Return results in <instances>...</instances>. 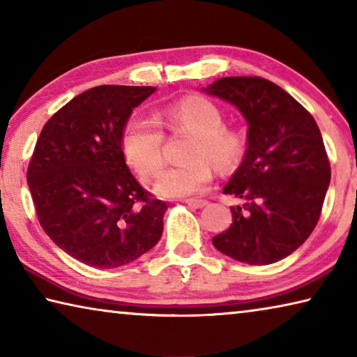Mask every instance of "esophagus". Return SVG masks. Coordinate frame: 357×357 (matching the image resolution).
Wrapping results in <instances>:
<instances>
[{
  "mask_svg": "<svg viewBox=\"0 0 357 357\" xmlns=\"http://www.w3.org/2000/svg\"><path fill=\"white\" fill-rule=\"evenodd\" d=\"M185 204L190 208H195V209H202L208 204L206 200H185Z\"/></svg>",
  "mask_w": 357,
  "mask_h": 357,
  "instance_id": "esophagus-1",
  "label": "esophagus"
}]
</instances>
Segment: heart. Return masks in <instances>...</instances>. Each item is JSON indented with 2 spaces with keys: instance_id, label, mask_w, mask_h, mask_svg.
Returning <instances> with one entry per match:
<instances>
[{
  "instance_id": "b5f03b06",
  "label": "heart",
  "mask_w": 357,
  "mask_h": 357,
  "mask_svg": "<svg viewBox=\"0 0 357 357\" xmlns=\"http://www.w3.org/2000/svg\"><path fill=\"white\" fill-rule=\"evenodd\" d=\"M187 134L192 137L185 149L183 165L170 167L157 178L154 192L164 198L197 195L209 185L213 170L227 172L238 165L244 153V142L236 132L225 129L219 108L204 99H187L154 113L153 119L134 116L123 132V153L128 164L142 179H151L164 164L162 144L164 134Z\"/></svg>"
}]
</instances>
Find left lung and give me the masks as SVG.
I'll list each match as a JSON object with an SVG mask.
<instances>
[{"label": "left lung", "mask_w": 357, "mask_h": 357, "mask_svg": "<svg viewBox=\"0 0 357 357\" xmlns=\"http://www.w3.org/2000/svg\"><path fill=\"white\" fill-rule=\"evenodd\" d=\"M236 107L249 124L247 149L223 192L243 200L213 238L247 264L280 261L304 244L321 214L331 165L312 114L285 89L259 77H223L202 88Z\"/></svg>", "instance_id": "obj_1"}]
</instances>
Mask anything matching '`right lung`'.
<instances>
[{
    "instance_id": "1",
    "label": "right lung",
    "mask_w": 357,
    "mask_h": 357,
    "mask_svg": "<svg viewBox=\"0 0 357 357\" xmlns=\"http://www.w3.org/2000/svg\"><path fill=\"white\" fill-rule=\"evenodd\" d=\"M153 86L102 84L47 121L26 179L40 227L91 268L129 264L159 243L167 204L153 200L126 164L123 132Z\"/></svg>"
}]
</instances>
